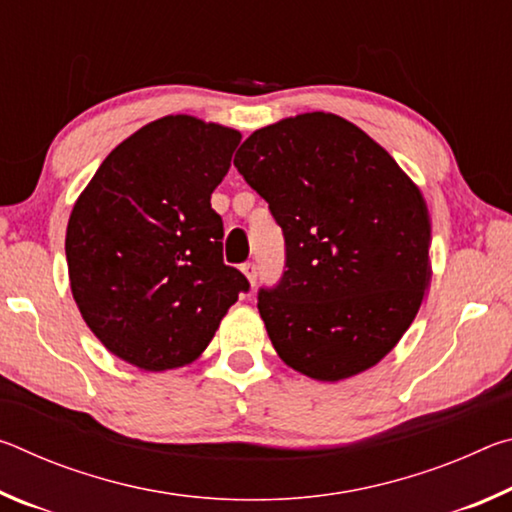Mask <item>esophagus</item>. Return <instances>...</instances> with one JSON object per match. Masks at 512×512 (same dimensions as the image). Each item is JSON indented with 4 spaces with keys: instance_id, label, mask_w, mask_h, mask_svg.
I'll return each instance as SVG.
<instances>
[{
    "instance_id": "esophagus-1",
    "label": "esophagus",
    "mask_w": 512,
    "mask_h": 512,
    "mask_svg": "<svg viewBox=\"0 0 512 512\" xmlns=\"http://www.w3.org/2000/svg\"><path fill=\"white\" fill-rule=\"evenodd\" d=\"M241 271H244V275L248 277L250 287H255V282H257V264H255V262L241 264Z\"/></svg>"
}]
</instances>
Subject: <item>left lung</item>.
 <instances>
[{"instance_id": "left-lung-1", "label": "left lung", "mask_w": 512, "mask_h": 512, "mask_svg": "<svg viewBox=\"0 0 512 512\" xmlns=\"http://www.w3.org/2000/svg\"><path fill=\"white\" fill-rule=\"evenodd\" d=\"M235 167L284 235V268L257 293L275 352L339 381L391 352L429 284L427 203L391 155L332 112L259 128Z\"/></svg>"}]
</instances>
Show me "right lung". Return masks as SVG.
<instances>
[{"label": "right lung", "instance_id": "add662e5", "mask_svg": "<svg viewBox=\"0 0 512 512\" xmlns=\"http://www.w3.org/2000/svg\"><path fill=\"white\" fill-rule=\"evenodd\" d=\"M241 133L155 119L112 151L67 223L69 284L94 336L151 372L192 363L248 280L223 262L212 192Z\"/></svg>", "mask_w": 512, "mask_h": 512}]
</instances>
